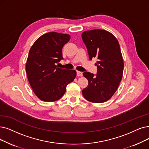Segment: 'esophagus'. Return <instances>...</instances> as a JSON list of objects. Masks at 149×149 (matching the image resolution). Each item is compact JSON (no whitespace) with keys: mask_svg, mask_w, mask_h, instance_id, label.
Segmentation results:
<instances>
[{"mask_svg":"<svg viewBox=\"0 0 149 149\" xmlns=\"http://www.w3.org/2000/svg\"><path fill=\"white\" fill-rule=\"evenodd\" d=\"M76 74L78 76H82V73L81 72V71H76Z\"/></svg>","mask_w":149,"mask_h":149,"instance_id":"obj_1","label":"esophagus"}]
</instances>
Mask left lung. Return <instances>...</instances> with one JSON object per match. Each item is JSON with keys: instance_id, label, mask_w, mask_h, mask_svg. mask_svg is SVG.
<instances>
[{"instance_id": "obj_1", "label": "left lung", "mask_w": 149, "mask_h": 149, "mask_svg": "<svg viewBox=\"0 0 149 149\" xmlns=\"http://www.w3.org/2000/svg\"><path fill=\"white\" fill-rule=\"evenodd\" d=\"M82 38L89 59H98L96 74L83 73L88 84L82 90V95L88 102H105L116 92L122 78L124 64L119 43L111 33L102 29L85 31Z\"/></svg>"}]
</instances>
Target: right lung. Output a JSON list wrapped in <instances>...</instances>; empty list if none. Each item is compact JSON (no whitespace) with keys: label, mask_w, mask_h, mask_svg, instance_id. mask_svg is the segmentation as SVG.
<instances>
[{"label":"right lung","mask_w":149,"mask_h":149,"mask_svg":"<svg viewBox=\"0 0 149 149\" xmlns=\"http://www.w3.org/2000/svg\"><path fill=\"white\" fill-rule=\"evenodd\" d=\"M70 39L68 34L48 32L35 41L26 65L27 78L35 94L41 100L55 102L61 98L67 86L76 76L74 70L56 65L62 59V47Z\"/></svg>","instance_id":"right-lung-1"}]
</instances>
